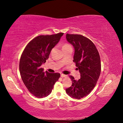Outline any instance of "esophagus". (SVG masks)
<instances>
[{"mask_svg": "<svg viewBox=\"0 0 123 123\" xmlns=\"http://www.w3.org/2000/svg\"><path fill=\"white\" fill-rule=\"evenodd\" d=\"M61 76L62 77V78H66V77H67L68 76L67 75H64L63 74H61Z\"/></svg>", "mask_w": 123, "mask_h": 123, "instance_id": "1", "label": "esophagus"}]
</instances>
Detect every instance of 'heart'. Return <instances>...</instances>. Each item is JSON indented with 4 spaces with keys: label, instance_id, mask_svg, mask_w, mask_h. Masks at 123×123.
I'll list each match as a JSON object with an SVG mask.
<instances>
[{
    "label": "heart",
    "instance_id": "b5f03b06",
    "mask_svg": "<svg viewBox=\"0 0 123 123\" xmlns=\"http://www.w3.org/2000/svg\"><path fill=\"white\" fill-rule=\"evenodd\" d=\"M71 47L69 44H67V43H65L63 45H62V48H67V47Z\"/></svg>",
    "mask_w": 123,
    "mask_h": 123
}]
</instances>
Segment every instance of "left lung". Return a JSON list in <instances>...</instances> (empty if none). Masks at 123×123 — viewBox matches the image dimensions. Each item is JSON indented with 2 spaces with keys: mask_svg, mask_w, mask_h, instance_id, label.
<instances>
[{
  "mask_svg": "<svg viewBox=\"0 0 123 123\" xmlns=\"http://www.w3.org/2000/svg\"><path fill=\"white\" fill-rule=\"evenodd\" d=\"M66 39L74 48L73 62L80 72V79L75 80L70 75L72 85L66 92L73 98L80 99L91 93L98 80L101 73L100 57L94 43L87 37L67 34Z\"/></svg>",
  "mask_w": 123,
  "mask_h": 123,
  "instance_id": "obj_1",
  "label": "left lung"
}]
</instances>
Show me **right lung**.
I'll list each match as a JSON object with an SVG mask.
<instances>
[{"instance_id":"add662e5","label":"right lung","mask_w":123,"mask_h":123,"mask_svg":"<svg viewBox=\"0 0 123 123\" xmlns=\"http://www.w3.org/2000/svg\"><path fill=\"white\" fill-rule=\"evenodd\" d=\"M63 33L40 35L29 42L23 51L19 61V72L25 86L36 97L42 98L50 94L60 74L44 72L41 67L48 59L51 49Z\"/></svg>"}]
</instances>
